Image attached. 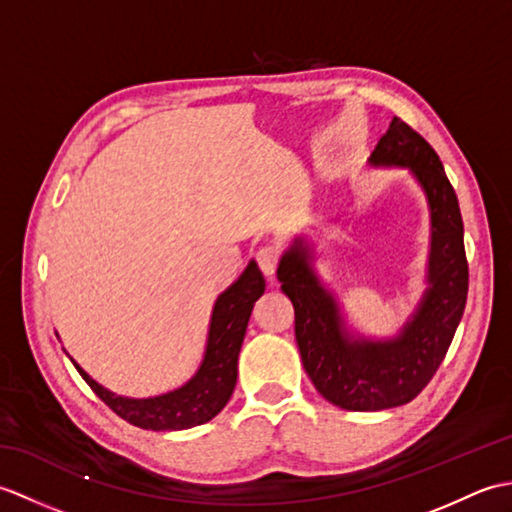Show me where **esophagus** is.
<instances>
[{
    "instance_id": "esophagus-1",
    "label": "esophagus",
    "mask_w": 512,
    "mask_h": 512,
    "mask_svg": "<svg viewBox=\"0 0 512 512\" xmlns=\"http://www.w3.org/2000/svg\"><path fill=\"white\" fill-rule=\"evenodd\" d=\"M255 259H257V264H259V270H262V273L273 281V277H275V270H277V264H279V255H277V250L273 248V246H264V248H259L257 250V255H255Z\"/></svg>"
}]
</instances>
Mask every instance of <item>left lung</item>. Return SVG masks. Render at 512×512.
<instances>
[{
    "label": "left lung",
    "instance_id": "left-lung-1",
    "mask_svg": "<svg viewBox=\"0 0 512 512\" xmlns=\"http://www.w3.org/2000/svg\"><path fill=\"white\" fill-rule=\"evenodd\" d=\"M367 162L407 169L429 209L427 288L402 328L380 339L354 330L314 266L317 250L308 235L292 237L277 268L281 290L295 306L303 367L319 394L347 411H383L416 398L447 356L469 292L458 195L433 147L394 116Z\"/></svg>",
    "mask_w": 512,
    "mask_h": 512
}]
</instances>
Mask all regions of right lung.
Wrapping results in <instances>:
<instances>
[{
	"label": "right lung",
	"instance_id": "1",
	"mask_svg": "<svg viewBox=\"0 0 512 512\" xmlns=\"http://www.w3.org/2000/svg\"><path fill=\"white\" fill-rule=\"evenodd\" d=\"M264 290L266 281L262 270L257 268L255 259H250L244 273L213 303L200 367L187 383L165 391V394L149 398L118 396L96 383L72 356L70 361L79 369L85 383L94 389V394L134 427L149 431H182L198 427V424L213 420L231 400L237 383V356L242 350L250 312H253L255 301L264 295Z\"/></svg>",
	"mask_w": 512,
	"mask_h": 512
}]
</instances>
